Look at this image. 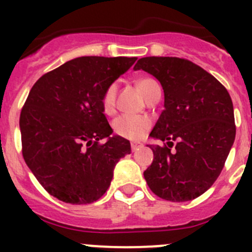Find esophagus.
<instances>
[{
    "label": "esophagus",
    "instance_id": "esophagus-1",
    "mask_svg": "<svg viewBox=\"0 0 252 252\" xmlns=\"http://www.w3.org/2000/svg\"><path fill=\"white\" fill-rule=\"evenodd\" d=\"M141 146H142L141 142H131V150H132V151L139 150V149L141 148Z\"/></svg>",
    "mask_w": 252,
    "mask_h": 252
}]
</instances>
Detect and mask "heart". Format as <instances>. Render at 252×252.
Returning <instances> with one entry per match:
<instances>
[{
	"instance_id": "heart-1",
	"label": "heart",
	"mask_w": 252,
	"mask_h": 252,
	"mask_svg": "<svg viewBox=\"0 0 252 252\" xmlns=\"http://www.w3.org/2000/svg\"><path fill=\"white\" fill-rule=\"evenodd\" d=\"M140 88L146 98L158 86V83L149 78H141L137 81ZM116 95H117V84L112 83L107 87L102 97V107L106 113H112L116 107ZM150 120L145 116L122 115L113 121V130L119 136L128 140H140L150 127Z\"/></svg>"
}]
</instances>
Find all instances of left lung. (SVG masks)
I'll use <instances>...</instances> for the list:
<instances>
[{
	"label": "left lung",
	"mask_w": 252,
	"mask_h": 252,
	"mask_svg": "<svg viewBox=\"0 0 252 252\" xmlns=\"http://www.w3.org/2000/svg\"><path fill=\"white\" fill-rule=\"evenodd\" d=\"M133 69L154 75L164 90V111L150 137L166 145H148L154 160L144 171L146 183L165 201H192L212 187L233 145L232 99L212 74L187 59L146 57Z\"/></svg>",
	"instance_id": "8db88e82"
}]
</instances>
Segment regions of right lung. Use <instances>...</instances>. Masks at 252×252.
<instances>
[{"label": "right lung", "instance_id": "1", "mask_svg": "<svg viewBox=\"0 0 252 252\" xmlns=\"http://www.w3.org/2000/svg\"><path fill=\"white\" fill-rule=\"evenodd\" d=\"M137 58L81 57L37 79L20 115L22 157L46 192L70 204L95 202L131 153L112 136L102 97ZM107 141L101 144V139Z\"/></svg>", "mask_w": 252, "mask_h": 252}]
</instances>
